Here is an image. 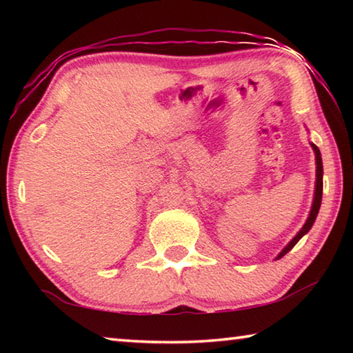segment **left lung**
<instances>
[{
    "label": "left lung",
    "mask_w": 353,
    "mask_h": 353,
    "mask_svg": "<svg viewBox=\"0 0 353 353\" xmlns=\"http://www.w3.org/2000/svg\"><path fill=\"white\" fill-rule=\"evenodd\" d=\"M313 149H314V154H316V190H314V199H313V205H312V212H310V216L307 219V223L303 224V227L301 229V232L292 238V240L290 241L288 246H286L282 252H280V255L277 256V259H282V256L285 254H288L290 250L296 246V243L301 240V238L307 234V232L312 229V225L314 223L316 216H318V212H319V207H321V201H322V159H321V152L318 146L312 145Z\"/></svg>",
    "instance_id": "1"
}]
</instances>
